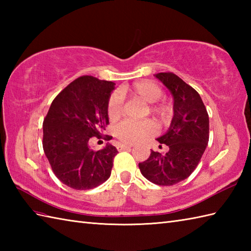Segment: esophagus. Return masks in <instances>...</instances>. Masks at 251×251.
<instances>
[{"instance_id": "esophagus-1", "label": "esophagus", "mask_w": 251, "mask_h": 251, "mask_svg": "<svg viewBox=\"0 0 251 251\" xmlns=\"http://www.w3.org/2000/svg\"><path fill=\"white\" fill-rule=\"evenodd\" d=\"M131 146H127V145H119L117 146V150L119 151H122V150H128V149H130Z\"/></svg>"}]
</instances>
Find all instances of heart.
<instances>
[{
    "label": "heart",
    "mask_w": 251,
    "mask_h": 251,
    "mask_svg": "<svg viewBox=\"0 0 251 251\" xmlns=\"http://www.w3.org/2000/svg\"><path fill=\"white\" fill-rule=\"evenodd\" d=\"M121 96L127 95L132 98H137L145 103H152L148 106L149 112L155 115L159 122L167 124L174 116V108L165 101H158L163 97V89L156 83L151 81H140L131 85H127L120 90ZM118 93L114 92L110 95L106 102V114L110 120H116L122 114L123 105L122 98ZM154 132V124L151 121L131 122L124 121L120 123L115 128V135L119 140L126 145L145 140Z\"/></svg>",
    "instance_id": "heart-1"
}]
</instances>
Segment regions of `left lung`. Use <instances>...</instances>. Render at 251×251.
Returning a JSON list of instances; mask_svg holds the SVG:
<instances>
[{
	"mask_svg": "<svg viewBox=\"0 0 251 251\" xmlns=\"http://www.w3.org/2000/svg\"><path fill=\"white\" fill-rule=\"evenodd\" d=\"M156 77L174 96V119L169 130L157 138L166 153L151 151L147 161L139 163L143 177L157 185H174L194 172L209 140V117L200 94L173 72H161Z\"/></svg>",
	"mask_w": 251,
	"mask_h": 251,
	"instance_id": "1",
	"label": "left lung"
}]
</instances>
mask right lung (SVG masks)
Listing matches in <instances>:
<instances>
[{
  "instance_id": "right-lung-1",
  "label": "right lung",
  "mask_w": 251,
  "mask_h": 251,
  "mask_svg": "<svg viewBox=\"0 0 251 251\" xmlns=\"http://www.w3.org/2000/svg\"><path fill=\"white\" fill-rule=\"evenodd\" d=\"M114 85L79 76L56 96L44 119L45 155L56 177L74 190L94 189L111 175L116 148L106 145L96 151L89 142L94 137L110 140L103 131L109 124L106 102Z\"/></svg>"
}]
</instances>
